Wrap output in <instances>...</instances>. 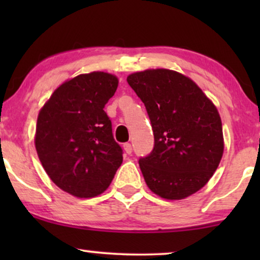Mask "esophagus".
<instances>
[{
  "mask_svg": "<svg viewBox=\"0 0 260 260\" xmlns=\"http://www.w3.org/2000/svg\"><path fill=\"white\" fill-rule=\"evenodd\" d=\"M123 149H124V151H125L127 155H130L131 151H133V147H131L130 143H125V144H124V145H123Z\"/></svg>",
  "mask_w": 260,
  "mask_h": 260,
  "instance_id": "1",
  "label": "esophagus"
}]
</instances>
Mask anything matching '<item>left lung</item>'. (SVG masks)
I'll return each instance as SVG.
<instances>
[{
    "mask_svg": "<svg viewBox=\"0 0 260 260\" xmlns=\"http://www.w3.org/2000/svg\"><path fill=\"white\" fill-rule=\"evenodd\" d=\"M126 80L144 103L154 131V149L138 161L149 189L166 200L197 193L223 154L216 106L190 78L176 71L145 70Z\"/></svg>",
    "mask_w": 260,
    "mask_h": 260,
    "instance_id": "8db88e82",
    "label": "left lung"
}]
</instances>
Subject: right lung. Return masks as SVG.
<instances>
[{
    "mask_svg": "<svg viewBox=\"0 0 260 260\" xmlns=\"http://www.w3.org/2000/svg\"><path fill=\"white\" fill-rule=\"evenodd\" d=\"M118 78L91 72L66 80L40 109L34 143L53 182L76 198L104 193L123 162L104 106Z\"/></svg>",
    "mask_w": 260,
    "mask_h": 260,
    "instance_id": "obj_1",
    "label": "right lung"
}]
</instances>
